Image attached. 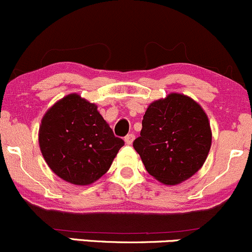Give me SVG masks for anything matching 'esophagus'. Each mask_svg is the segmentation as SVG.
Listing matches in <instances>:
<instances>
[{"instance_id":"34e87169","label":"esophagus","mask_w":252,"mask_h":252,"mask_svg":"<svg viewBox=\"0 0 252 252\" xmlns=\"http://www.w3.org/2000/svg\"><path fill=\"white\" fill-rule=\"evenodd\" d=\"M134 140H135V135L134 134H128L126 136V139H124V141H126V145H131V144H133Z\"/></svg>"}]
</instances>
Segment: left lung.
<instances>
[{
	"label": "left lung",
	"mask_w": 252,
	"mask_h": 252,
	"mask_svg": "<svg viewBox=\"0 0 252 252\" xmlns=\"http://www.w3.org/2000/svg\"><path fill=\"white\" fill-rule=\"evenodd\" d=\"M211 140L210 122L202 106L187 95L170 93L148 106L133 146L147 173L173 186L202 168Z\"/></svg>",
	"instance_id": "1"
}]
</instances>
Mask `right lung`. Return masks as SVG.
I'll use <instances>...</instances> for the list:
<instances>
[{
	"label": "right lung",
	"instance_id": "1",
	"mask_svg": "<svg viewBox=\"0 0 252 252\" xmlns=\"http://www.w3.org/2000/svg\"><path fill=\"white\" fill-rule=\"evenodd\" d=\"M44 160L63 181L87 186L110 169L124 141L97 111V106L72 93L44 113L38 130Z\"/></svg>",
	"mask_w": 252,
	"mask_h": 252
}]
</instances>
